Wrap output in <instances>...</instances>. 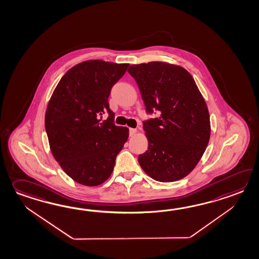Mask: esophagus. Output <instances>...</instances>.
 <instances>
[{
	"label": "esophagus",
	"instance_id": "34e87169",
	"mask_svg": "<svg viewBox=\"0 0 259 259\" xmlns=\"http://www.w3.org/2000/svg\"><path fill=\"white\" fill-rule=\"evenodd\" d=\"M136 133H137V129L136 128H129V135H130V137H133Z\"/></svg>",
	"mask_w": 259,
	"mask_h": 259
}]
</instances>
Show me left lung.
<instances>
[{"instance_id":"1","label":"left lung","mask_w":259,"mask_h":259,"mask_svg":"<svg viewBox=\"0 0 259 259\" xmlns=\"http://www.w3.org/2000/svg\"><path fill=\"white\" fill-rule=\"evenodd\" d=\"M146 110L157 118L143 121L148 150L138 162L151 179L172 182L190 174L206 150L210 116L206 103L188 70L177 65L153 61L132 65Z\"/></svg>"}]
</instances>
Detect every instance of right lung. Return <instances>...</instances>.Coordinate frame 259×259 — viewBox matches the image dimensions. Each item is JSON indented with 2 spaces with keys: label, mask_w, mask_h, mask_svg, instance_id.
I'll list each match as a JSON object with an SVG mask.
<instances>
[{
  "label": "right lung",
  "mask_w": 259,
  "mask_h": 259,
  "mask_svg": "<svg viewBox=\"0 0 259 259\" xmlns=\"http://www.w3.org/2000/svg\"><path fill=\"white\" fill-rule=\"evenodd\" d=\"M129 64L88 60L69 69L46 109L45 125L53 156L69 178L94 187L109 179L127 141L109 109L110 90ZM109 117L101 121L104 113Z\"/></svg>",
  "instance_id": "1"
}]
</instances>
